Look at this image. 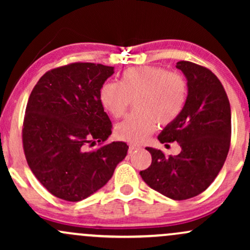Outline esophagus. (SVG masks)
Listing matches in <instances>:
<instances>
[{"instance_id":"1","label":"esophagus","mask_w":250,"mask_h":250,"mask_svg":"<svg viewBox=\"0 0 250 250\" xmlns=\"http://www.w3.org/2000/svg\"><path fill=\"white\" fill-rule=\"evenodd\" d=\"M140 148H141V146H139V145H133V143H130V145H129L128 153H129V154L134 153V151L136 150V149H140Z\"/></svg>"}]
</instances>
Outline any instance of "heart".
<instances>
[{"label": "heart", "mask_w": 250, "mask_h": 250, "mask_svg": "<svg viewBox=\"0 0 250 250\" xmlns=\"http://www.w3.org/2000/svg\"><path fill=\"white\" fill-rule=\"evenodd\" d=\"M103 109L119 119L134 101L135 113L116 125L119 139L141 143L156 130L157 122L169 125L182 114L188 99L185 76L162 67L141 65L125 70L119 83L104 82L99 91Z\"/></svg>", "instance_id": "b5f03b06"}]
</instances>
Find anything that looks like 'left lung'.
<instances>
[{
  "label": "left lung",
  "mask_w": 250,
  "mask_h": 250,
  "mask_svg": "<svg viewBox=\"0 0 250 250\" xmlns=\"http://www.w3.org/2000/svg\"><path fill=\"white\" fill-rule=\"evenodd\" d=\"M187 77L188 99L182 114L159 135V141H176V156L147 147L151 165L140 171L143 181L165 196L187 200L205 191L220 173L230 147V104L222 83L208 68L189 61L176 63Z\"/></svg>",
  "instance_id": "1"
}]
</instances>
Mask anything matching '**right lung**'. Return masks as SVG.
I'll list each match as a JSON object with an SVG mask.
<instances>
[{"instance_id": "obj_1", "label": "right lung", "mask_w": 250, "mask_h": 250, "mask_svg": "<svg viewBox=\"0 0 250 250\" xmlns=\"http://www.w3.org/2000/svg\"><path fill=\"white\" fill-rule=\"evenodd\" d=\"M114 67L75 62L43 75L28 100L22 143L28 166L54 196L77 202L113 176L125 157V142L105 143L110 120L99 99ZM99 142L95 151L87 148Z\"/></svg>"}]
</instances>
